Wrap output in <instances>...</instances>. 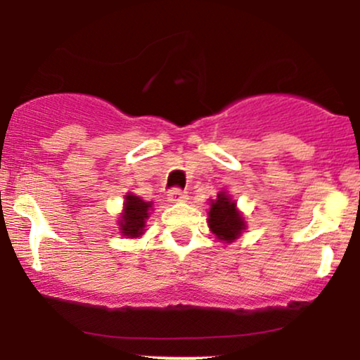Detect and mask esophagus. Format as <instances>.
<instances>
[{
  "label": "esophagus",
  "mask_w": 360,
  "mask_h": 360,
  "mask_svg": "<svg viewBox=\"0 0 360 360\" xmlns=\"http://www.w3.org/2000/svg\"><path fill=\"white\" fill-rule=\"evenodd\" d=\"M167 200L171 201V203H181V201H186L188 200V194H186V191H181V189H171L167 194Z\"/></svg>",
  "instance_id": "obj_1"
}]
</instances>
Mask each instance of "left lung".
<instances>
[{
	"instance_id": "1",
	"label": "left lung",
	"mask_w": 360,
	"mask_h": 360,
	"mask_svg": "<svg viewBox=\"0 0 360 360\" xmlns=\"http://www.w3.org/2000/svg\"><path fill=\"white\" fill-rule=\"evenodd\" d=\"M208 225L218 240L232 243L235 238L240 237L247 223L243 214L238 212L237 203L225 191H220L217 200H212L210 203Z\"/></svg>"
}]
</instances>
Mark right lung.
<instances>
[{
  "label": "right lung",
  "mask_w": 360,
  "mask_h": 360,
  "mask_svg": "<svg viewBox=\"0 0 360 360\" xmlns=\"http://www.w3.org/2000/svg\"><path fill=\"white\" fill-rule=\"evenodd\" d=\"M152 201H143L142 198L128 193L123 203V213L120 217V232L127 238H137L146 230V221L150 214Z\"/></svg>",
  "instance_id": "1"
}]
</instances>
